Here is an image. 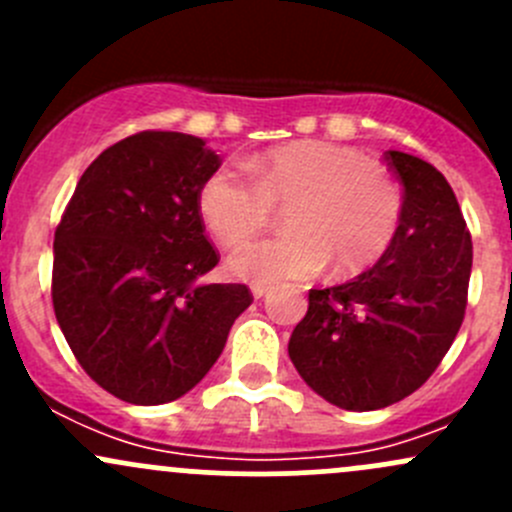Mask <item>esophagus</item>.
I'll use <instances>...</instances> for the list:
<instances>
[{"mask_svg": "<svg viewBox=\"0 0 512 512\" xmlns=\"http://www.w3.org/2000/svg\"><path fill=\"white\" fill-rule=\"evenodd\" d=\"M250 289H252V297H255V299H262V297H265L267 289H270V287L262 285V282H255V285H250Z\"/></svg>", "mask_w": 512, "mask_h": 512, "instance_id": "34e87169", "label": "esophagus"}]
</instances>
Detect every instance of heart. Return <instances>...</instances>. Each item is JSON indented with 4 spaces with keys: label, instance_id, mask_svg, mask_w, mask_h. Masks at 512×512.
Here are the masks:
<instances>
[{
    "label": "heart",
    "instance_id": "1",
    "mask_svg": "<svg viewBox=\"0 0 512 512\" xmlns=\"http://www.w3.org/2000/svg\"><path fill=\"white\" fill-rule=\"evenodd\" d=\"M242 168L220 165L198 190V210L225 247L250 240L285 208L287 232L235 250L227 270L242 280H299L332 262L337 275L374 265L394 242L404 193L384 165L332 141H292L247 158Z\"/></svg>",
    "mask_w": 512,
    "mask_h": 512
}]
</instances>
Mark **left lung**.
Returning <instances> with one entry per match:
<instances>
[{"instance_id": "left-lung-1", "label": "left lung", "mask_w": 512, "mask_h": 512, "mask_svg": "<svg viewBox=\"0 0 512 512\" xmlns=\"http://www.w3.org/2000/svg\"><path fill=\"white\" fill-rule=\"evenodd\" d=\"M404 185V215L369 272L309 289L289 337L299 376L329 404L374 411L421 389L466 317L473 242L448 180L426 160L384 153Z\"/></svg>"}]
</instances>
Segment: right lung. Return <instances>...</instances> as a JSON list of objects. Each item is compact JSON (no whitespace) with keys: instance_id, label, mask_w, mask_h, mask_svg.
I'll use <instances>...</instances> for the list:
<instances>
[{"instance_id":"right-lung-1","label":"right lung","mask_w":512,"mask_h":512,"mask_svg":"<svg viewBox=\"0 0 512 512\" xmlns=\"http://www.w3.org/2000/svg\"><path fill=\"white\" fill-rule=\"evenodd\" d=\"M215 168L203 138L128 136L84 170L54 232L56 322L86 374L128 404L188 394L252 304L245 285H198L220 262L198 210Z\"/></svg>"}]
</instances>
